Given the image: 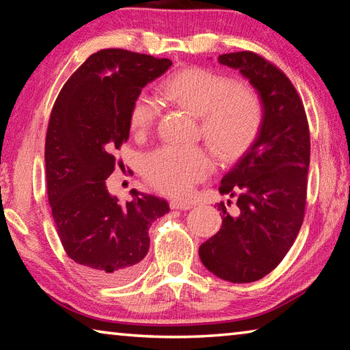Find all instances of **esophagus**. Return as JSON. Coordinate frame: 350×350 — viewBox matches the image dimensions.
Returning a JSON list of instances; mask_svg holds the SVG:
<instances>
[{
  "label": "esophagus",
  "mask_w": 350,
  "mask_h": 350,
  "mask_svg": "<svg viewBox=\"0 0 350 350\" xmlns=\"http://www.w3.org/2000/svg\"><path fill=\"white\" fill-rule=\"evenodd\" d=\"M170 206L173 210H183L187 211L189 208H193V204L191 202H187V200H171Z\"/></svg>",
  "instance_id": "1"
}]
</instances>
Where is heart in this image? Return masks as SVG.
<instances>
[{
	"instance_id": "b5f03b06",
	"label": "heart",
	"mask_w": 350,
	"mask_h": 350,
	"mask_svg": "<svg viewBox=\"0 0 350 350\" xmlns=\"http://www.w3.org/2000/svg\"><path fill=\"white\" fill-rule=\"evenodd\" d=\"M162 96L170 103L200 117V131L221 161H234L258 137L264 106L250 88L205 68H188L163 83ZM159 106L151 96L139 94L129 109V126L144 134L156 122ZM213 162L199 146L167 145L148 154L144 174L167 194H187L210 173Z\"/></svg>"
}]
</instances>
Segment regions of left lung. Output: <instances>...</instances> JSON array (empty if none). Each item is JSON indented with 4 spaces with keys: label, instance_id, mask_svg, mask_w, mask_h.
Returning a JSON list of instances; mask_svg holds the SVG:
<instances>
[{
    "label": "left lung",
    "instance_id": "left-lung-1",
    "mask_svg": "<svg viewBox=\"0 0 350 350\" xmlns=\"http://www.w3.org/2000/svg\"><path fill=\"white\" fill-rule=\"evenodd\" d=\"M217 62L250 81L264 118L258 137L219 187L221 194L236 196L238 215L217 205L221 230L199 247V258L221 280L253 282L281 262L303 225L309 125L292 81L273 64L250 51L222 54Z\"/></svg>",
    "mask_w": 350,
    "mask_h": 350
}]
</instances>
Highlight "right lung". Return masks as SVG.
Listing matches in <instances>:
<instances>
[{"instance_id": "right-lung-1", "label": "right lung", "mask_w": 350, "mask_h": 350, "mask_svg": "<svg viewBox=\"0 0 350 350\" xmlns=\"http://www.w3.org/2000/svg\"><path fill=\"white\" fill-rule=\"evenodd\" d=\"M168 58L123 49L92 54L58 94L46 133L47 198L68 256L94 281L122 284L139 273L151 224L165 199L135 193L120 204L106 188L116 150L129 139V109L142 90L167 72Z\"/></svg>"}]
</instances>
